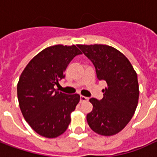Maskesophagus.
<instances>
[{"label": "esophagus", "instance_id": "esophagus-1", "mask_svg": "<svg viewBox=\"0 0 157 157\" xmlns=\"http://www.w3.org/2000/svg\"><path fill=\"white\" fill-rule=\"evenodd\" d=\"M80 101H81V102H86V101H88V98L84 97V96H81V97H80Z\"/></svg>", "mask_w": 157, "mask_h": 157}]
</instances>
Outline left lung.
Wrapping results in <instances>:
<instances>
[{
  "label": "left lung",
  "mask_w": 157,
  "mask_h": 157,
  "mask_svg": "<svg viewBox=\"0 0 157 157\" xmlns=\"http://www.w3.org/2000/svg\"><path fill=\"white\" fill-rule=\"evenodd\" d=\"M78 47L93 64L98 79L108 84L101 100H89L93 109L86 116L87 123L98 135H115L128 124L138 104L137 74L128 59L116 48L103 44Z\"/></svg>",
  "instance_id": "left-lung-1"
}]
</instances>
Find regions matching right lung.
Segmentation results:
<instances>
[{"label": "right lung", "instance_id": "right-lung-1", "mask_svg": "<svg viewBox=\"0 0 157 157\" xmlns=\"http://www.w3.org/2000/svg\"><path fill=\"white\" fill-rule=\"evenodd\" d=\"M82 52L75 46L55 45L33 58L21 74L17 98L25 120L39 135L55 138L67 129L71 113L80 95H67L55 90L65 78V71L75 56Z\"/></svg>", "mask_w": 157, "mask_h": 157}]
</instances>
